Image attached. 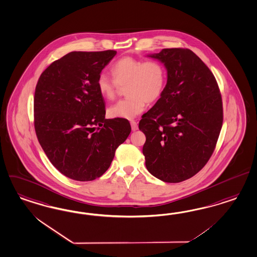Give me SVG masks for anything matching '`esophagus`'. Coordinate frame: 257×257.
Here are the masks:
<instances>
[{
    "instance_id": "34e87169",
    "label": "esophagus",
    "mask_w": 257,
    "mask_h": 257,
    "mask_svg": "<svg viewBox=\"0 0 257 257\" xmlns=\"http://www.w3.org/2000/svg\"><path fill=\"white\" fill-rule=\"evenodd\" d=\"M131 125H132V128L133 132H135V131L138 130V125H137V123H136L135 121H132V122H131Z\"/></svg>"
}]
</instances>
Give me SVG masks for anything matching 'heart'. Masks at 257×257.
<instances>
[{
	"label": "heart",
	"instance_id": "1",
	"mask_svg": "<svg viewBox=\"0 0 257 257\" xmlns=\"http://www.w3.org/2000/svg\"><path fill=\"white\" fill-rule=\"evenodd\" d=\"M110 73L113 80L101 74L96 81V88L106 99L115 96L118 86L125 85L127 95L108 109L110 118L132 120L145 110L147 102H153L162 95L166 82V70L161 62L149 60L143 62L132 57H123L116 61Z\"/></svg>",
	"mask_w": 257,
	"mask_h": 257
}]
</instances>
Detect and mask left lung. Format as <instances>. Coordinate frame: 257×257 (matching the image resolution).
Masks as SVG:
<instances>
[{
    "label": "left lung",
    "mask_w": 257,
    "mask_h": 257,
    "mask_svg": "<svg viewBox=\"0 0 257 257\" xmlns=\"http://www.w3.org/2000/svg\"><path fill=\"white\" fill-rule=\"evenodd\" d=\"M167 71L161 97L140 121L148 172L168 183L196 175L211 157L222 125V102L212 72L191 50L147 54Z\"/></svg>",
    "instance_id": "1"
}]
</instances>
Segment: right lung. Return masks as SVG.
<instances>
[{"label": "right lung", "mask_w": 257, "mask_h": 257, "mask_svg": "<svg viewBox=\"0 0 257 257\" xmlns=\"http://www.w3.org/2000/svg\"><path fill=\"white\" fill-rule=\"evenodd\" d=\"M115 54L69 52L48 66L37 81V139L52 165L74 180L102 176L132 132L126 119H105V101L96 88L98 76Z\"/></svg>", "instance_id": "obj_1"}]
</instances>
